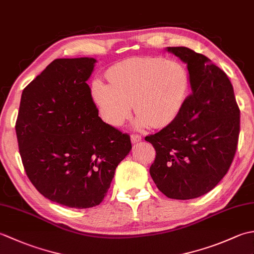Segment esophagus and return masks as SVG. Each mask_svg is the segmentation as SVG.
Returning a JSON list of instances; mask_svg holds the SVG:
<instances>
[{
  "mask_svg": "<svg viewBox=\"0 0 254 254\" xmlns=\"http://www.w3.org/2000/svg\"><path fill=\"white\" fill-rule=\"evenodd\" d=\"M141 141H142V137L139 136V135H135V134H132V135H131V142L133 144L138 143V142H141Z\"/></svg>",
  "mask_w": 254,
  "mask_h": 254,
  "instance_id": "esophagus-1",
  "label": "esophagus"
}]
</instances>
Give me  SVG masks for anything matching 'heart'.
Wrapping results in <instances>:
<instances>
[{
    "mask_svg": "<svg viewBox=\"0 0 254 254\" xmlns=\"http://www.w3.org/2000/svg\"><path fill=\"white\" fill-rule=\"evenodd\" d=\"M107 77L109 84L94 80L91 97L102 120L112 127L130 117L132 102L137 128L169 126L181 112L190 86L186 68L163 58L127 59L108 69Z\"/></svg>",
    "mask_w": 254,
    "mask_h": 254,
    "instance_id": "obj_1",
    "label": "heart"
}]
</instances>
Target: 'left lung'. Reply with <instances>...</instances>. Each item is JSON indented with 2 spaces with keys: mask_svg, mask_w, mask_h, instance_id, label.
Wrapping results in <instances>:
<instances>
[{
  "mask_svg": "<svg viewBox=\"0 0 254 254\" xmlns=\"http://www.w3.org/2000/svg\"><path fill=\"white\" fill-rule=\"evenodd\" d=\"M187 64L191 94L176 120L154 135L156 158L149 174L167 197L202 196L218 185L233 163L240 110L224 71L186 47H167Z\"/></svg>",
  "mask_w": 254,
  "mask_h": 254,
  "instance_id": "obj_1",
  "label": "left lung"
}]
</instances>
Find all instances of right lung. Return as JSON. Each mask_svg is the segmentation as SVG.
Listing matches in <instances>:
<instances>
[{
	"instance_id": "1",
	"label": "right lung",
	"mask_w": 254,
	"mask_h": 254,
	"mask_svg": "<svg viewBox=\"0 0 254 254\" xmlns=\"http://www.w3.org/2000/svg\"><path fill=\"white\" fill-rule=\"evenodd\" d=\"M94 58L57 59L23 90L16 135L27 176L42 195L72 208L104 199L131 139L98 116L87 80Z\"/></svg>"
}]
</instances>
